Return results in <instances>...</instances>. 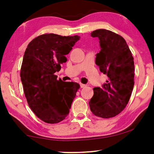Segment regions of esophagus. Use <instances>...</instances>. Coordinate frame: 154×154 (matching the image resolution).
<instances>
[{
	"instance_id": "esophagus-1",
	"label": "esophagus",
	"mask_w": 154,
	"mask_h": 154,
	"mask_svg": "<svg viewBox=\"0 0 154 154\" xmlns=\"http://www.w3.org/2000/svg\"><path fill=\"white\" fill-rule=\"evenodd\" d=\"M86 85H85V84H83V83H81V88H85L86 87Z\"/></svg>"
}]
</instances>
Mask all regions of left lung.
Here are the masks:
<instances>
[{
	"label": "left lung",
	"mask_w": 154,
	"mask_h": 154,
	"mask_svg": "<svg viewBox=\"0 0 154 154\" xmlns=\"http://www.w3.org/2000/svg\"><path fill=\"white\" fill-rule=\"evenodd\" d=\"M100 40L101 50L96 55V64L108 79L102 88H94L89 102L96 116L109 119L119 114L129 102L134 82V59L125 40L106 29L92 31Z\"/></svg>",
	"instance_id": "8db88e82"
}]
</instances>
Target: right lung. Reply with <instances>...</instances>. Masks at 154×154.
<instances>
[{
    "mask_svg": "<svg viewBox=\"0 0 154 154\" xmlns=\"http://www.w3.org/2000/svg\"><path fill=\"white\" fill-rule=\"evenodd\" d=\"M80 36L45 33L35 38L27 46L20 71L24 92L29 107L47 123H58L69 113L80 85L57 80L56 71Z\"/></svg>",
    "mask_w": 154,
    "mask_h": 154,
    "instance_id": "obj_1",
    "label": "right lung"
}]
</instances>
